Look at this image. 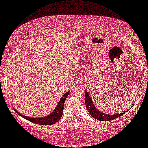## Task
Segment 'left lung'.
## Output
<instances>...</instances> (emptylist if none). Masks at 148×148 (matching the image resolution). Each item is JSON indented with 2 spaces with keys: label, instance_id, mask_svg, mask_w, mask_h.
Returning <instances> with one entry per match:
<instances>
[{
  "label": "left lung",
  "instance_id": "8db88e82",
  "mask_svg": "<svg viewBox=\"0 0 148 148\" xmlns=\"http://www.w3.org/2000/svg\"><path fill=\"white\" fill-rule=\"evenodd\" d=\"M85 103H86V108H87L88 113L93 118L99 120V121H108V120H115V119L120 118L124 113H126L129 111V110H127V111H125L123 113H117V114H107V113H102L96 108L93 101H92V98L88 94V91L86 90H85Z\"/></svg>",
  "mask_w": 148,
  "mask_h": 148
}]
</instances>
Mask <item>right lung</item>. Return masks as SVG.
I'll use <instances>...</instances> for the list:
<instances>
[{"instance_id": "obj_1", "label": "right lung", "mask_w": 148, "mask_h": 148, "mask_svg": "<svg viewBox=\"0 0 148 148\" xmlns=\"http://www.w3.org/2000/svg\"><path fill=\"white\" fill-rule=\"evenodd\" d=\"M70 92V91H68L67 92H66L63 96L61 97L60 101L58 103L56 107L54 108V110L49 115H46L45 117H42V118H33V117H29L26 116V115L21 114V113L16 111V109L14 108L15 111L20 116H21L22 118L26 120H29V121L34 123L37 125H51L53 124L56 123L57 122H58L60 120L61 117L62 115V113H63V109H64V103L65 101L66 98L67 97L68 95Z\"/></svg>"}]
</instances>
